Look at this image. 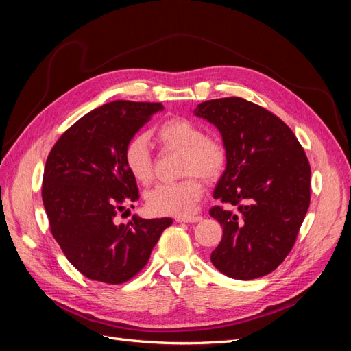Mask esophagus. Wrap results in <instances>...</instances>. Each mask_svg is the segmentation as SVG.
Returning a JSON list of instances; mask_svg holds the SVG:
<instances>
[{
  "label": "esophagus",
  "mask_w": 351,
  "mask_h": 351,
  "mask_svg": "<svg viewBox=\"0 0 351 351\" xmlns=\"http://www.w3.org/2000/svg\"><path fill=\"white\" fill-rule=\"evenodd\" d=\"M177 222H186V224H193V222H199L202 221V217H189V218H182V217H177L176 218Z\"/></svg>",
  "instance_id": "34e87169"
}]
</instances>
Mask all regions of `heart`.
Listing matches in <instances>:
<instances>
[{
	"mask_svg": "<svg viewBox=\"0 0 351 351\" xmlns=\"http://www.w3.org/2000/svg\"><path fill=\"white\" fill-rule=\"evenodd\" d=\"M156 141L164 149L183 151L182 176L189 177L182 182L154 187L146 195V206L156 215H192L204 195V184L199 177L212 183L222 174L227 164L226 146L218 137L205 134L197 123L182 117L159 125ZM124 162L136 182L149 184L154 180V156L145 136H136L125 145Z\"/></svg>",
	"mask_w": 351,
	"mask_h": 351,
	"instance_id": "heart-1",
	"label": "heart"
}]
</instances>
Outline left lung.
Segmentation results:
<instances>
[{
	"label": "left lung",
	"instance_id": "1",
	"mask_svg": "<svg viewBox=\"0 0 351 351\" xmlns=\"http://www.w3.org/2000/svg\"><path fill=\"white\" fill-rule=\"evenodd\" d=\"M193 114L214 124L227 164L214 197L239 212L214 206L222 227L210 254L230 278L268 275L290 253L311 204V165L294 133L277 115L243 98L199 104Z\"/></svg>",
	"mask_w": 351,
	"mask_h": 351
}]
</instances>
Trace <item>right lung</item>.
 Segmentation results:
<instances>
[{
    "label": "right lung",
    "instance_id": "right-lung-1",
    "mask_svg": "<svg viewBox=\"0 0 351 351\" xmlns=\"http://www.w3.org/2000/svg\"><path fill=\"white\" fill-rule=\"evenodd\" d=\"M162 110L159 102L105 104L74 123L48 155L42 202L51 232L84 277L107 284L129 281L173 224L171 218L137 215L127 226L114 222L139 199L124 162L125 145Z\"/></svg>",
    "mask_w": 351,
    "mask_h": 351
}]
</instances>
